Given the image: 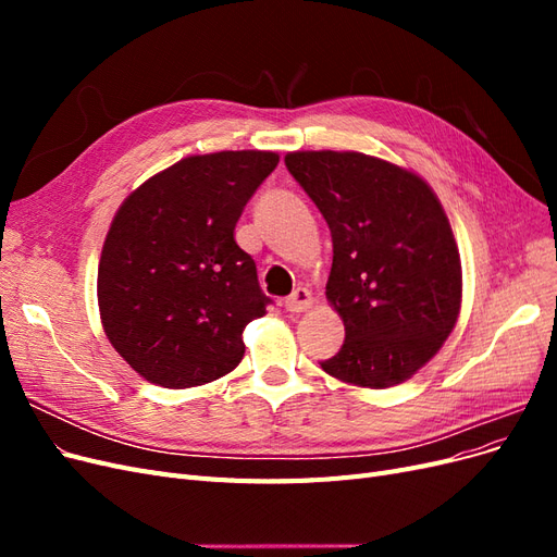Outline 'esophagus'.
<instances>
[{
  "label": "esophagus",
  "instance_id": "34e87169",
  "mask_svg": "<svg viewBox=\"0 0 557 557\" xmlns=\"http://www.w3.org/2000/svg\"><path fill=\"white\" fill-rule=\"evenodd\" d=\"M311 299L313 297L307 288H297V290H293V295L283 299V307H285V311H290V313H301V311H307L311 307Z\"/></svg>",
  "mask_w": 557,
  "mask_h": 557
}]
</instances>
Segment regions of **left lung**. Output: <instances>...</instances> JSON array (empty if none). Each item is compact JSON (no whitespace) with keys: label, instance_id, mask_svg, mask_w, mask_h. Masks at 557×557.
I'll return each instance as SVG.
<instances>
[{"label":"left lung","instance_id":"left-lung-1","mask_svg":"<svg viewBox=\"0 0 557 557\" xmlns=\"http://www.w3.org/2000/svg\"><path fill=\"white\" fill-rule=\"evenodd\" d=\"M285 166L332 234L325 295L346 339L320 367L362 387L411 379L460 313V252L440 199L413 172L356 150H297Z\"/></svg>","mask_w":557,"mask_h":557}]
</instances>
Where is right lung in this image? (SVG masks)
<instances>
[{
    "mask_svg": "<svg viewBox=\"0 0 557 557\" xmlns=\"http://www.w3.org/2000/svg\"><path fill=\"white\" fill-rule=\"evenodd\" d=\"M269 150L185 158L117 209L97 272L102 325L150 383L193 387L232 372L244 327L272 305L234 227L276 170Z\"/></svg>",
    "mask_w": 557,
    "mask_h": 557,
    "instance_id": "1",
    "label": "right lung"
}]
</instances>
